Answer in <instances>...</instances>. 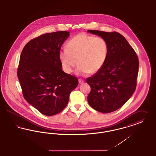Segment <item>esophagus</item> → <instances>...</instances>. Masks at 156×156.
Listing matches in <instances>:
<instances>
[{
    "label": "esophagus",
    "mask_w": 156,
    "mask_h": 156,
    "mask_svg": "<svg viewBox=\"0 0 156 156\" xmlns=\"http://www.w3.org/2000/svg\"><path fill=\"white\" fill-rule=\"evenodd\" d=\"M78 82H79L80 83H83L84 82V81L82 80V79H78Z\"/></svg>",
    "instance_id": "esophagus-1"
}]
</instances>
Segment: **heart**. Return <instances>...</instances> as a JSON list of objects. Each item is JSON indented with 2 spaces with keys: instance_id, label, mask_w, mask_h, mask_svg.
Returning <instances> with one entry per match:
<instances>
[{
  "instance_id": "b5f03b06",
  "label": "heart",
  "mask_w": 156,
  "mask_h": 156,
  "mask_svg": "<svg viewBox=\"0 0 156 156\" xmlns=\"http://www.w3.org/2000/svg\"><path fill=\"white\" fill-rule=\"evenodd\" d=\"M108 55V45L104 39L87 34L72 37L66 48L59 52V58L66 73H71L76 65L78 75L94 73L100 70Z\"/></svg>"
}]
</instances>
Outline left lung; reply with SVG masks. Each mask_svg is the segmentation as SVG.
I'll use <instances>...</instances> for the list:
<instances>
[{
    "label": "left lung",
    "mask_w": 156,
    "mask_h": 156,
    "mask_svg": "<svg viewBox=\"0 0 156 156\" xmlns=\"http://www.w3.org/2000/svg\"><path fill=\"white\" fill-rule=\"evenodd\" d=\"M88 32L105 40L108 55L100 70L86 80L91 87L87 100L94 110L109 113L121 108L135 91L138 58L126 39L119 32Z\"/></svg>",
    "instance_id": "left-lung-1"
}]
</instances>
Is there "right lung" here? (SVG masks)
<instances>
[{
    "label": "right lung",
    "instance_id": "1",
    "mask_svg": "<svg viewBox=\"0 0 156 156\" xmlns=\"http://www.w3.org/2000/svg\"><path fill=\"white\" fill-rule=\"evenodd\" d=\"M69 32L47 33L31 39L20 56L17 75L24 98L41 113L52 116L67 105L78 78L64 73L59 52Z\"/></svg>",
    "mask_w": 156,
    "mask_h": 156
}]
</instances>
